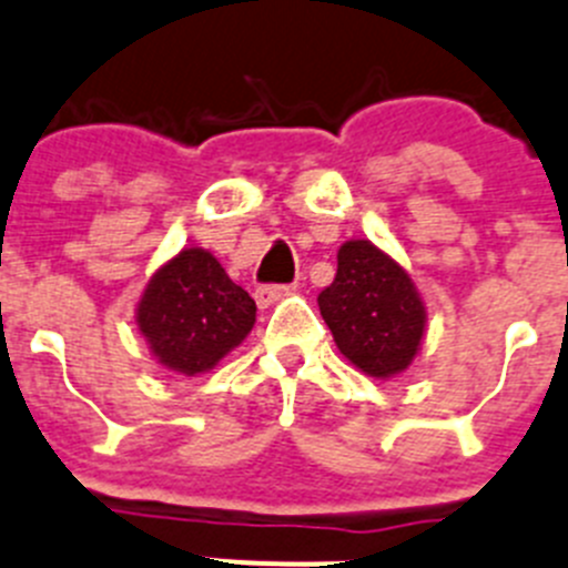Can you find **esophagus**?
<instances>
[{
  "label": "esophagus",
  "mask_w": 568,
  "mask_h": 568,
  "mask_svg": "<svg viewBox=\"0 0 568 568\" xmlns=\"http://www.w3.org/2000/svg\"><path fill=\"white\" fill-rule=\"evenodd\" d=\"M291 291H294V285H260V288L254 291V296H257L260 308H268L272 302L283 300V296H288Z\"/></svg>",
  "instance_id": "1"
}]
</instances>
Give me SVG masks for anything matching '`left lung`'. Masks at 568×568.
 <instances>
[{"instance_id": "1", "label": "left lung", "mask_w": 568, "mask_h": 568, "mask_svg": "<svg viewBox=\"0 0 568 568\" xmlns=\"http://www.w3.org/2000/svg\"><path fill=\"white\" fill-rule=\"evenodd\" d=\"M320 311L338 349L373 378L404 373L426 327L409 274L369 241L338 248L336 277L320 294Z\"/></svg>"}]
</instances>
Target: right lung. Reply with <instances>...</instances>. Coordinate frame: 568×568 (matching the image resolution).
I'll use <instances>...</instances> for the list:
<instances>
[{"label": "right lung", "mask_w": 568, "mask_h": 568, "mask_svg": "<svg viewBox=\"0 0 568 568\" xmlns=\"http://www.w3.org/2000/svg\"><path fill=\"white\" fill-rule=\"evenodd\" d=\"M252 296L204 248H184L142 294L136 322L151 353L173 373L212 369L254 325Z\"/></svg>", "instance_id": "1"}]
</instances>
